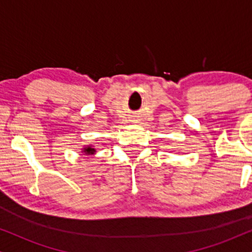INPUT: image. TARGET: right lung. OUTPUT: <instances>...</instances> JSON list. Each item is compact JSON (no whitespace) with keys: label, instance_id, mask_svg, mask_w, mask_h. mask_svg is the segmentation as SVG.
I'll use <instances>...</instances> for the list:
<instances>
[{"label":"right lung","instance_id":"add662e5","mask_svg":"<svg viewBox=\"0 0 252 252\" xmlns=\"http://www.w3.org/2000/svg\"><path fill=\"white\" fill-rule=\"evenodd\" d=\"M82 152H84L85 155H94L95 152H96V150H95L93 146L92 145H88V146H86V148H84L82 149Z\"/></svg>","mask_w":252,"mask_h":252}]
</instances>
